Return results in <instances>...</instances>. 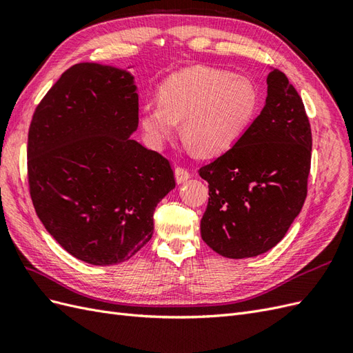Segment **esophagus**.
I'll return each mask as SVG.
<instances>
[{
    "label": "esophagus",
    "instance_id": "esophagus-1",
    "mask_svg": "<svg viewBox=\"0 0 353 353\" xmlns=\"http://www.w3.org/2000/svg\"><path fill=\"white\" fill-rule=\"evenodd\" d=\"M174 173H176V182L177 183H183V182H186L189 177H191V173H189V170L182 167V165H177L176 170H174Z\"/></svg>",
    "mask_w": 353,
    "mask_h": 353
}]
</instances>
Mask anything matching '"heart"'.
<instances>
[{
    "instance_id": "1",
    "label": "heart",
    "mask_w": 353,
    "mask_h": 353,
    "mask_svg": "<svg viewBox=\"0 0 353 353\" xmlns=\"http://www.w3.org/2000/svg\"><path fill=\"white\" fill-rule=\"evenodd\" d=\"M259 92L250 79L212 67H189L171 74L158 90V104L141 110L146 140L161 148L182 122L185 140L201 157L234 146L254 122Z\"/></svg>"
}]
</instances>
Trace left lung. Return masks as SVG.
I'll list each match as a JSON object with an SVG mask.
<instances>
[{"label":"left lung","instance_id":"left-lung-1","mask_svg":"<svg viewBox=\"0 0 353 353\" xmlns=\"http://www.w3.org/2000/svg\"><path fill=\"white\" fill-rule=\"evenodd\" d=\"M263 112L243 137L198 170L209 182L201 237L216 254H264L285 237L307 196L312 130L301 97L280 70L267 77Z\"/></svg>","mask_w":353,"mask_h":353}]
</instances>
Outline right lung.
I'll return each instance as SVG.
<instances>
[{"label":"right lung","mask_w":353,"mask_h":353,"mask_svg":"<svg viewBox=\"0 0 353 353\" xmlns=\"http://www.w3.org/2000/svg\"><path fill=\"white\" fill-rule=\"evenodd\" d=\"M139 95L126 71L65 70L32 114L26 148L35 213L68 254L128 261L152 239L157 204L176 186L170 161L130 135Z\"/></svg>","instance_id":"obj_1"}]
</instances>
